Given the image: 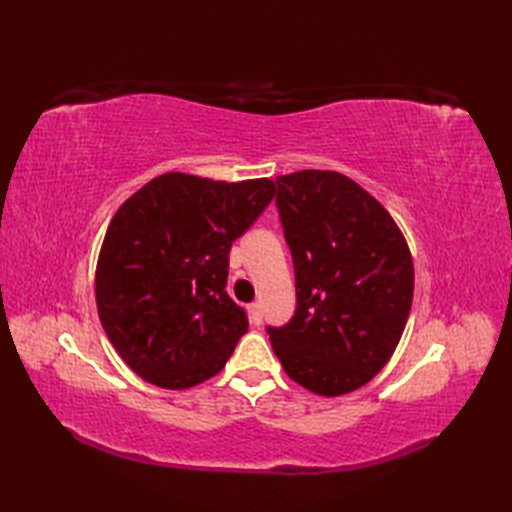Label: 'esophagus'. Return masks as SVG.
<instances>
[{
  "mask_svg": "<svg viewBox=\"0 0 512 512\" xmlns=\"http://www.w3.org/2000/svg\"><path fill=\"white\" fill-rule=\"evenodd\" d=\"M248 319L253 325H259L262 323V306L259 303H250L248 306Z\"/></svg>",
  "mask_w": 512,
  "mask_h": 512,
  "instance_id": "esophagus-1",
  "label": "esophagus"
}]
</instances>
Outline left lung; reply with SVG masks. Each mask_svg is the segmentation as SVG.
<instances>
[{
	"instance_id": "1",
	"label": "left lung",
	"mask_w": 512,
	"mask_h": 512,
	"mask_svg": "<svg viewBox=\"0 0 512 512\" xmlns=\"http://www.w3.org/2000/svg\"><path fill=\"white\" fill-rule=\"evenodd\" d=\"M297 310L268 328L286 374L317 396L369 383L394 354L413 299V262L394 217L339 171L277 178Z\"/></svg>"
}]
</instances>
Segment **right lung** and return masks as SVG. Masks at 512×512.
<instances>
[{"instance_id": "right-lung-1", "label": "right lung", "mask_w": 512, "mask_h": 512, "mask_svg": "<svg viewBox=\"0 0 512 512\" xmlns=\"http://www.w3.org/2000/svg\"><path fill=\"white\" fill-rule=\"evenodd\" d=\"M275 198L268 178L169 171L114 213L96 262V310L114 350L147 383L189 389L222 372L246 312L226 295L231 244Z\"/></svg>"}]
</instances>
